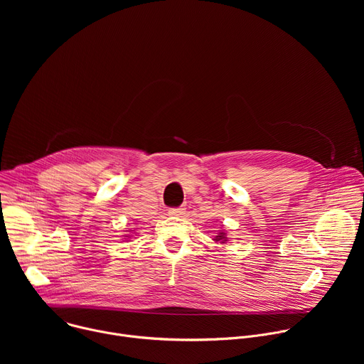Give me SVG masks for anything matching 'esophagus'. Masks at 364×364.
Returning a JSON list of instances; mask_svg holds the SVG:
<instances>
[{"label": "esophagus", "instance_id": "esophagus-1", "mask_svg": "<svg viewBox=\"0 0 364 364\" xmlns=\"http://www.w3.org/2000/svg\"><path fill=\"white\" fill-rule=\"evenodd\" d=\"M184 213H186L184 207H173V209L168 210V215L174 216V218H181Z\"/></svg>", "mask_w": 364, "mask_h": 364}]
</instances>
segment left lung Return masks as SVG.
I'll list each match as a JSON object with an SVG mask.
<instances>
[{"label":"left lung","mask_w":364,"mask_h":364,"mask_svg":"<svg viewBox=\"0 0 364 364\" xmlns=\"http://www.w3.org/2000/svg\"><path fill=\"white\" fill-rule=\"evenodd\" d=\"M226 239H228V237H226V233L220 232V233H219V235H218V236H216L213 240H216V242H220V243H225V242H226Z\"/></svg>","instance_id":"left-lung-1"}]
</instances>
